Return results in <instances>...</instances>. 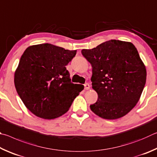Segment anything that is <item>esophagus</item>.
Listing matches in <instances>:
<instances>
[{
  "instance_id": "34e87169",
  "label": "esophagus",
  "mask_w": 157,
  "mask_h": 157,
  "mask_svg": "<svg viewBox=\"0 0 157 157\" xmlns=\"http://www.w3.org/2000/svg\"><path fill=\"white\" fill-rule=\"evenodd\" d=\"M84 86H85V89H86V90H89L90 87L89 83H86L84 85Z\"/></svg>"
}]
</instances>
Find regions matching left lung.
I'll return each instance as SVG.
<instances>
[{"label":"left lung","mask_w":157,"mask_h":157,"mask_svg":"<svg viewBox=\"0 0 157 157\" xmlns=\"http://www.w3.org/2000/svg\"><path fill=\"white\" fill-rule=\"evenodd\" d=\"M81 53L92 65V86L98 94L91 110L105 119L127 114L136 105L146 82V70L135 46L111 40Z\"/></svg>","instance_id":"8db88e82"}]
</instances>
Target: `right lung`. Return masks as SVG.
<instances>
[{
    "label": "right lung",
    "instance_id": "obj_1",
    "mask_svg": "<svg viewBox=\"0 0 157 157\" xmlns=\"http://www.w3.org/2000/svg\"><path fill=\"white\" fill-rule=\"evenodd\" d=\"M76 50L49 43L27 48L14 74L18 94L29 110L40 118L53 119L68 111L83 86L71 82L65 66Z\"/></svg>",
    "mask_w": 157,
    "mask_h": 157
}]
</instances>
